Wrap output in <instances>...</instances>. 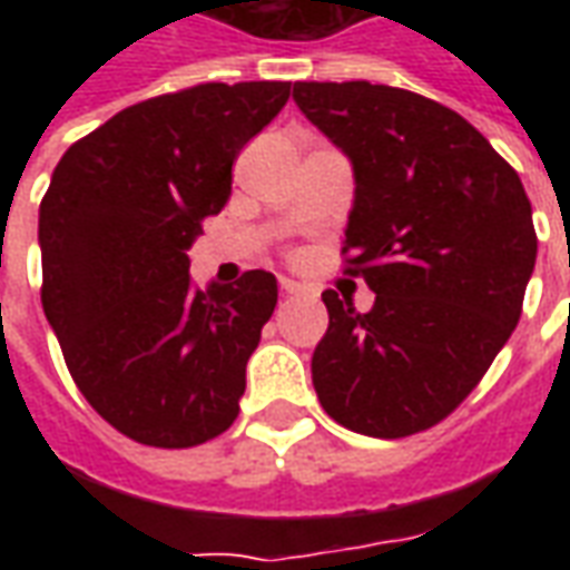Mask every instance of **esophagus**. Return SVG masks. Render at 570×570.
I'll list each match as a JSON object with an SVG mask.
<instances>
[{
	"mask_svg": "<svg viewBox=\"0 0 570 570\" xmlns=\"http://www.w3.org/2000/svg\"><path fill=\"white\" fill-rule=\"evenodd\" d=\"M281 293L284 296H296V293H302V286L296 281H289V277H281Z\"/></svg>",
	"mask_w": 570,
	"mask_h": 570,
	"instance_id": "1",
	"label": "esophagus"
}]
</instances>
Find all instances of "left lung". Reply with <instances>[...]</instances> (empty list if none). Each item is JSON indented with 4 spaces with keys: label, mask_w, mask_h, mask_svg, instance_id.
I'll use <instances>...</instances> for the list:
<instances>
[{
    "label": "left lung",
    "mask_w": 570,
    "mask_h": 570,
    "mask_svg": "<svg viewBox=\"0 0 570 570\" xmlns=\"http://www.w3.org/2000/svg\"><path fill=\"white\" fill-rule=\"evenodd\" d=\"M293 100L354 164L345 274L323 293L311 375L326 415L379 440L440 424L513 335L538 259L522 179L466 118L370 81H296Z\"/></svg>",
    "instance_id": "obj_1"
}]
</instances>
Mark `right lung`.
Listing matches in <instances>:
<instances>
[{
  "label": "right lung",
  "instance_id": "1",
  "mask_svg": "<svg viewBox=\"0 0 570 570\" xmlns=\"http://www.w3.org/2000/svg\"><path fill=\"white\" fill-rule=\"evenodd\" d=\"M289 81H207L121 109L60 158L39 207L42 308L85 400L118 433L191 449L232 428L277 305L268 272L198 289L188 247Z\"/></svg>",
  "mask_w": 570,
  "mask_h": 570
}]
</instances>
